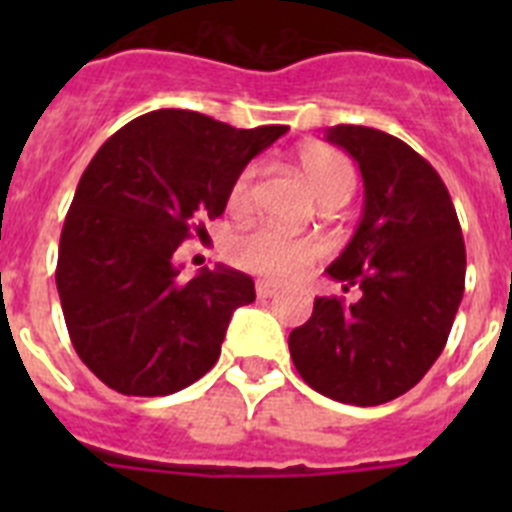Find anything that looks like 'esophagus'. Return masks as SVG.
<instances>
[{
  "mask_svg": "<svg viewBox=\"0 0 512 512\" xmlns=\"http://www.w3.org/2000/svg\"><path fill=\"white\" fill-rule=\"evenodd\" d=\"M279 292V284L277 282H269V279H259V282H256V295L259 297H274Z\"/></svg>",
  "mask_w": 512,
  "mask_h": 512,
  "instance_id": "esophagus-1",
  "label": "esophagus"
}]
</instances>
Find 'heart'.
I'll return each mask as SVG.
<instances>
[{
	"label": "heart",
	"mask_w": 512,
	"mask_h": 512,
	"mask_svg": "<svg viewBox=\"0 0 512 512\" xmlns=\"http://www.w3.org/2000/svg\"><path fill=\"white\" fill-rule=\"evenodd\" d=\"M305 182L315 192L320 202L348 194L354 189V166L343 153L328 146H305L297 153ZM253 176L256 166H246L230 187V207L246 210L253 197ZM323 243L315 238H292V235L274 230L269 225H256L246 233L235 235L230 241V259L243 269L271 279L300 277L302 271L310 269L323 256Z\"/></svg>",
	"instance_id": "heart-1"
}]
</instances>
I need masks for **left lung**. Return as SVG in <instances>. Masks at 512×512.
Returning a JSON list of instances; mask_svg holds the SVG:
<instances>
[{
  "mask_svg": "<svg viewBox=\"0 0 512 512\" xmlns=\"http://www.w3.org/2000/svg\"><path fill=\"white\" fill-rule=\"evenodd\" d=\"M325 140L359 164L364 215L328 266L354 305L315 297L289 333L300 377L330 400L372 408L413 390L441 356L454 325L467 251L449 189L408 143L364 125H336Z\"/></svg>",
  "mask_w": 512,
  "mask_h": 512,
  "instance_id": "1",
  "label": "left lung"
}]
</instances>
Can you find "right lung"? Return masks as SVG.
<instances>
[{
  "instance_id": "right-lung-1",
  "label": "right lung",
  "mask_w": 512,
  "mask_h": 512,
  "mask_svg": "<svg viewBox=\"0 0 512 512\" xmlns=\"http://www.w3.org/2000/svg\"><path fill=\"white\" fill-rule=\"evenodd\" d=\"M287 125L241 130L192 110H156L117 130L81 174L58 246L56 287L76 354L110 390L164 397L215 366L243 271L179 279L176 248L225 212L230 187Z\"/></svg>"
}]
</instances>
